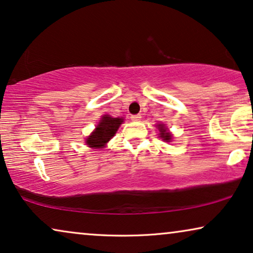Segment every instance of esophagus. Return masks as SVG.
Returning <instances> with one entry per match:
<instances>
[{
    "label": "esophagus",
    "instance_id": "esophagus-1",
    "mask_svg": "<svg viewBox=\"0 0 253 253\" xmlns=\"http://www.w3.org/2000/svg\"><path fill=\"white\" fill-rule=\"evenodd\" d=\"M130 119L132 120V121H134V122H138V121H140L141 116L139 115V114H137V115H131Z\"/></svg>",
    "mask_w": 253,
    "mask_h": 253
}]
</instances>
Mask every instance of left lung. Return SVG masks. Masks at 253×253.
<instances>
[{"label": "left lung", "instance_id": "left-lung-1", "mask_svg": "<svg viewBox=\"0 0 253 253\" xmlns=\"http://www.w3.org/2000/svg\"><path fill=\"white\" fill-rule=\"evenodd\" d=\"M158 126H159V131H160V137L162 138V139L167 140V141L171 140V136H170V133L167 131V127H165L164 124H159Z\"/></svg>", "mask_w": 253, "mask_h": 253}]
</instances>
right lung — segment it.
<instances>
[{"instance_id": "obj_1", "label": "right lung", "mask_w": 253, "mask_h": 253, "mask_svg": "<svg viewBox=\"0 0 253 253\" xmlns=\"http://www.w3.org/2000/svg\"><path fill=\"white\" fill-rule=\"evenodd\" d=\"M122 122L123 120L119 119V117L114 119V117L105 115L102 117V120L100 121L98 126H96L95 131H93L91 136L86 139V144L93 148L103 147L107 141L116 133L120 124Z\"/></svg>"}]
</instances>
